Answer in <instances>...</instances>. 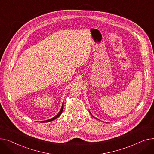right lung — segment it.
I'll list each match as a JSON object with an SVG mask.
<instances>
[{
    "label": "right lung",
    "instance_id": "obj_1",
    "mask_svg": "<svg viewBox=\"0 0 154 154\" xmlns=\"http://www.w3.org/2000/svg\"><path fill=\"white\" fill-rule=\"evenodd\" d=\"M63 110V105H62V107H61V109L60 111L59 112V113H58L57 116H55V117H53V118H51V119H48V120H47V121H42V122H50V121H53V120H55V119H57V117H58L61 114Z\"/></svg>",
    "mask_w": 154,
    "mask_h": 154
}]
</instances>
